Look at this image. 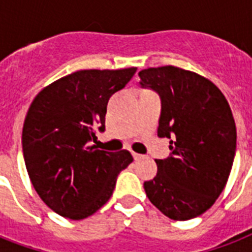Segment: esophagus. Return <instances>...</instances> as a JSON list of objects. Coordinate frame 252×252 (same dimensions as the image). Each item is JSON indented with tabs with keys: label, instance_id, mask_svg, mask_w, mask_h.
<instances>
[{
	"label": "esophagus",
	"instance_id": "1",
	"mask_svg": "<svg viewBox=\"0 0 252 252\" xmlns=\"http://www.w3.org/2000/svg\"><path fill=\"white\" fill-rule=\"evenodd\" d=\"M133 158H134V161H140V159H142V158H144V156H141V154H137V153H133Z\"/></svg>",
	"mask_w": 252,
	"mask_h": 252
}]
</instances>
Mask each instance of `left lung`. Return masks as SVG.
<instances>
[{
  "label": "left lung",
  "instance_id": "1",
  "mask_svg": "<svg viewBox=\"0 0 252 252\" xmlns=\"http://www.w3.org/2000/svg\"><path fill=\"white\" fill-rule=\"evenodd\" d=\"M140 86L161 98L158 136L170 140L171 153L156 159L146 196L168 219L186 221L215 204L230 175L237 130L230 107L211 81L176 66L144 69Z\"/></svg>",
  "mask_w": 252,
  "mask_h": 252
}]
</instances>
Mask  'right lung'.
<instances>
[{
    "mask_svg": "<svg viewBox=\"0 0 252 252\" xmlns=\"http://www.w3.org/2000/svg\"><path fill=\"white\" fill-rule=\"evenodd\" d=\"M137 68L78 70L39 93L22 132L23 157L40 199L57 215L84 220L110 200L128 150L111 153L90 142L104 130L107 103Z\"/></svg>",
    "mask_w": 252,
    "mask_h": 252,
    "instance_id": "add662e5",
    "label": "right lung"
}]
</instances>
